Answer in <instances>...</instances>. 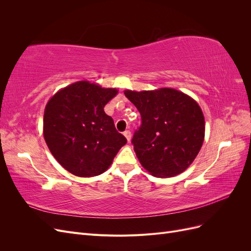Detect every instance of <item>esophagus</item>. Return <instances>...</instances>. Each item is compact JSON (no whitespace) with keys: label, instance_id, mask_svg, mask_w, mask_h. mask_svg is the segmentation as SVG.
Wrapping results in <instances>:
<instances>
[{"label":"esophagus","instance_id":"34e87169","mask_svg":"<svg viewBox=\"0 0 251 251\" xmlns=\"http://www.w3.org/2000/svg\"><path fill=\"white\" fill-rule=\"evenodd\" d=\"M124 135H125V137L126 138V140L130 142V140H131V132L130 131H126L125 133H124Z\"/></svg>","mask_w":251,"mask_h":251}]
</instances>
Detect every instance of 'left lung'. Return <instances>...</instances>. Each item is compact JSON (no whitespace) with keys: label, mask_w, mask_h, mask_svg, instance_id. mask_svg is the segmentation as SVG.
Returning a JSON list of instances; mask_svg holds the SVG:
<instances>
[{"label":"left lung","mask_w":251,"mask_h":251,"mask_svg":"<svg viewBox=\"0 0 251 251\" xmlns=\"http://www.w3.org/2000/svg\"><path fill=\"white\" fill-rule=\"evenodd\" d=\"M125 95L142 119L132 140L141 165L158 178L183 173L204 141L205 120L198 102L173 88L125 90Z\"/></svg>","instance_id":"left-lung-1"}]
</instances>
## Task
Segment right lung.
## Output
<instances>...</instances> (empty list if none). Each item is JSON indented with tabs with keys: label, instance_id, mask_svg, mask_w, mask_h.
Segmentation results:
<instances>
[{
	"label": "right lung",
	"instance_id": "1",
	"mask_svg": "<svg viewBox=\"0 0 251 251\" xmlns=\"http://www.w3.org/2000/svg\"><path fill=\"white\" fill-rule=\"evenodd\" d=\"M118 94L115 88L79 80L58 90L44 112L45 141L57 162L78 177L107 171L126 143L103 108Z\"/></svg>",
	"mask_w": 251,
	"mask_h": 251
}]
</instances>
